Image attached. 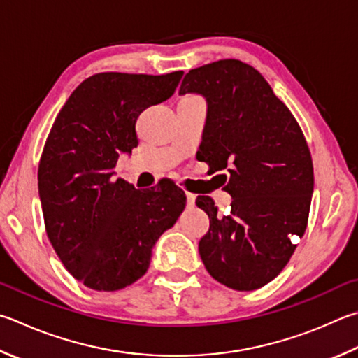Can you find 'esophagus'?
Listing matches in <instances>:
<instances>
[{"instance_id":"obj_1","label":"esophagus","mask_w":358,"mask_h":358,"mask_svg":"<svg viewBox=\"0 0 358 358\" xmlns=\"http://www.w3.org/2000/svg\"><path fill=\"white\" fill-rule=\"evenodd\" d=\"M186 201H187V206H194L196 205V196L191 192H186Z\"/></svg>"}]
</instances>
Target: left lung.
<instances>
[{
	"label": "left lung",
	"instance_id": "obj_1",
	"mask_svg": "<svg viewBox=\"0 0 358 358\" xmlns=\"http://www.w3.org/2000/svg\"><path fill=\"white\" fill-rule=\"evenodd\" d=\"M203 95L208 117L200 155L230 172L229 216L211 197L196 203L210 217L199 252L206 271L236 291H253L280 274L308 222L313 161L294 115L258 70L238 59L189 70L180 94Z\"/></svg>",
	"mask_w": 358,
	"mask_h": 358
}]
</instances>
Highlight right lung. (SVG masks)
I'll use <instances>...</instances> for the list:
<instances>
[{"label": "right lung", "instance_id": "1", "mask_svg": "<svg viewBox=\"0 0 358 358\" xmlns=\"http://www.w3.org/2000/svg\"><path fill=\"white\" fill-rule=\"evenodd\" d=\"M181 76L92 75L51 127L38 162L45 230L66 269L90 289L117 291L139 280L153 244L185 210V191L172 181L136 189L113 178L119 155L139 144V114L172 96Z\"/></svg>", "mask_w": 358, "mask_h": 358}]
</instances>
